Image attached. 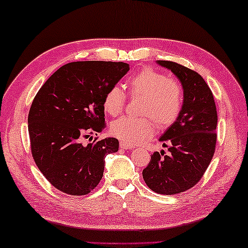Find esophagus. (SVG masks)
I'll list each match as a JSON object with an SVG mask.
<instances>
[{
	"mask_svg": "<svg viewBox=\"0 0 248 248\" xmlns=\"http://www.w3.org/2000/svg\"><path fill=\"white\" fill-rule=\"evenodd\" d=\"M120 147H121L122 149H131L132 148L131 145H128V144H126V142H124V141H121L120 142Z\"/></svg>",
	"mask_w": 248,
	"mask_h": 248,
	"instance_id": "obj_1",
	"label": "esophagus"
}]
</instances>
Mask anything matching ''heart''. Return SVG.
Returning a JSON list of instances; mask_svg holds the SVG:
<instances>
[{"instance_id":"heart-1","label":"heart","mask_w":248,"mask_h":248,"mask_svg":"<svg viewBox=\"0 0 248 248\" xmlns=\"http://www.w3.org/2000/svg\"><path fill=\"white\" fill-rule=\"evenodd\" d=\"M128 93L141 95L138 119L123 116L112 122L110 131L122 141L128 145H136L148 140L155 131V123L159 127H167L180 114L183 93L179 81L168 78L162 73L153 68H145L138 72L127 81ZM126 102V93L120 86H113L103 100L104 111L112 116L121 114Z\"/></svg>"}]
</instances>
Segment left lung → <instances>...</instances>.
Wrapping results in <instances>:
<instances>
[{
    "label": "left lung",
    "mask_w": 248,
    "mask_h": 248,
    "mask_svg": "<svg viewBox=\"0 0 248 248\" xmlns=\"http://www.w3.org/2000/svg\"><path fill=\"white\" fill-rule=\"evenodd\" d=\"M157 64L179 78L183 103L176 120L159 138L169 154L151 155L142 177L154 192L174 195L192 188L206 172L215 154L218 115L211 90L198 73L170 61Z\"/></svg>",
    "instance_id": "left-lung-1"
}]
</instances>
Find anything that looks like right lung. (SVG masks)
<instances>
[{
    "label": "right lung",
    "instance_id": "add662e5",
    "mask_svg": "<svg viewBox=\"0 0 248 248\" xmlns=\"http://www.w3.org/2000/svg\"><path fill=\"white\" fill-rule=\"evenodd\" d=\"M128 71L123 62H72L52 74L34 97L28 114L32 157L61 192L89 194L102 179L104 158L119 150L116 138L87 145L82 138L106 127L104 97Z\"/></svg>",
    "mask_w": 248,
    "mask_h": 248
}]
</instances>
